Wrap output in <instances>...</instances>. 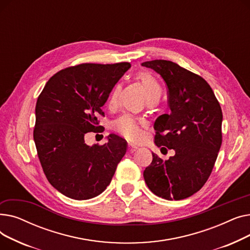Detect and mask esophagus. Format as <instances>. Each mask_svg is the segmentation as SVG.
<instances>
[{
	"mask_svg": "<svg viewBox=\"0 0 250 250\" xmlns=\"http://www.w3.org/2000/svg\"><path fill=\"white\" fill-rule=\"evenodd\" d=\"M138 150V147L137 146H134V145H128V148H127V151L129 152V153H134V152H136Z\"/></svg>",
	"mask_w": 250,
	"mask_h": 250,
	"instance_id": "1",
	"label": "esophagus"
}]
</instances>
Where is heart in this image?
Listing matches in <instances>:
<instances>
[{"label": "heart", "mask_w": 250, "mask_h": 250, "mask_svg": "<svg viewBox=\"0 0 250 250\" xmlns=\"http://www.w3.org/2000/svg\"><path fill=\"white\" fill-rule=\"evenodd\" d=\"M137 79L143 86V89L145 91L147 98L157 94H161V88L159 84L157 83V81L150 74L142 72L138 74ZM120 91H121L120 85H116L112 90L107 101V105L109 108H113L116 105ZM140 125H141V122L129 115H124L120 117L114 124V127L117 132L130 141H138L141 139L142 130Z\"/></svg>", "instance_id": "obj_1"}]
</instances>
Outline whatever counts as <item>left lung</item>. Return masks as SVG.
Masks as SVG:
<instances>
[{
    "label": "left lung",
    "mask_w": 250,
    "mask_h": 250,
    "mask_svg": "<svg viewBox=\"0 0 250 250\" xmlns=\"http://www.w3.org/2000/svg\"><path fill=\"white\" fill-rule=\"evenodd\" d=\"M142 65L159 74L168 88L170 112L155 121L154 143L161 152H175L165 161L152 153L144 178L162 199H187L204 187L214 168L222 144L221 106L205 79L177 63L155 60Z\"/></svg>",
    "instance_id": "8db88e82"
}]
</instances>
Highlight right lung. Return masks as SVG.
<instances>
[{
    "mask_svg": "<svg viewBox=\"0 0 250 250\" xmlns=\"http://www.w3.org/2000/svg\"><path fill=\"white\" fill-rule=\"evenodd\" d=\"M129 62L82 63L62 70L47 81L35 107L33 139L50 185L73 200H89L106 189L127 143L110 134L102 146H87L97 132V116Z\"/></svg>",
    "mask_w": 250,
    "mask_h": 250,
    "instance_id": "1",
    "label": "right lung"
}]
</instances>
